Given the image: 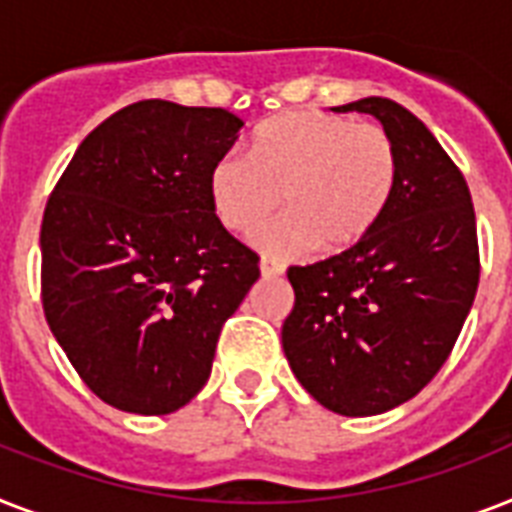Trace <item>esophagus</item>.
Segmentation results:
<instances>
[{
    "mask_svg": "<svg viewBox=\"0 0 512 512\" xmlns=\"http://www.w3.org/2000/svg\"><path fill=\"white\" fill-rule=\"evenodd\" d=\"M260 273H263L265 279H276V276H281V273H284V265L276 263V260H268V257H263V260H260Z\"/></svg>",
    "mask_w": 512,
    "mask_h": 512,
    "instance_id": "1",
    "label": "esophagus"
}]
</instances>
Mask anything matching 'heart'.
<instances>
[{"instance_id": "obj_1", "label": "heart", "mask_w": 512, "mask_h": 512, "mask_svg": "<svg viewBox=\"0 0 512 512\" xmlns=\"http://www.w3.org/2000/svg\"><path fill=\"white\" fill-rule=\"evenodd\" d=\"M398 180V151L377 124L324 111L273 116L244 154L209 170V204L233 233H252L279 201L287 212L252 236L263 255L297 257L311 247L337 255L356 247L385 215Z\"/></svg>"}]
</instances>
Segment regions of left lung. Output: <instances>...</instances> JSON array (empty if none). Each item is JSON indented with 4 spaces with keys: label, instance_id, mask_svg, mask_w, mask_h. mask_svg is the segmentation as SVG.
<instances>
[{
    "label": "left lung",
    "instance_id": "left-lung-1",
    "mask_svg": "<svg viewBox=\"0 0 512 512\" xmlns=\"http://www.w3.org/2000/svg\"><path fill=\"white\" fill-rule=\"evenodd\" d=\"M332 111L382 124L398 151L396 191L356 247L289 268L295 308L281 342L321 406L372 417L417 396L452 353L481 273L476 212L457 164L412 111L388 98Z\"/></svg>",
    "mask_w": 512,
    "mask_h": 512
}]
</instances>
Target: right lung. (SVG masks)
I'll return each instance as SVG.
<instances>
[{
  "instance_id": "obj_1",
  "label": "right lung",
  "mask_w": 512,
  "mask_h": 512,
  "mask_svg": "<svg viewBox=\"0 0 512 512\" xmlns=\"http://www.w3.org/2000/svg\"><path fill=\"white\" fill-rule=\"evenodd\" d=\"M244 127L225 108L140 100L82 140L42 220V305L84 385L170 414L212 372L260 257L209 204V170Z\"/></svg>"
}]
</instances>
